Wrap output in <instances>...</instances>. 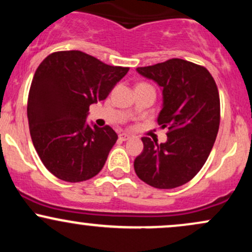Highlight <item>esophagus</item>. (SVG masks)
Wrapping results in <instances>:
<instances>
[{"instance_id":"esophagus-1","label":"esophagus","mask_w":252,"mask_h":252,"mask_svg":"<svg viewBox=\"0 0 252 252\" xmlns=\"http://www.w3.org/2000/svg\"><path fill=\"white\" fill-rule=\"evenodd\" d=\"M129 138H130V135L126 134V132H123V134H120V140L121 141H126V140H129Z\"/></svg>"}]
</instances>
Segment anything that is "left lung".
Returning <instances> with one entry per match:
<instances>
[{
	"label": "left lung",
	"instance_id": "8db88e82",
	"mask_svg": "<svg viewBox=\"0 0 252 252\" xmlns=\"http://www.w3.org/2000/svg\"><path fill=\"white\" fill-rule=\"evenodd\" d=\"M136 71L162 89L158 123L168 129L164 143L142 137L136 174L155 189L182 186L198 174L215 144L220 122L218 88L204 66L178 58Z\"/></svg>",
	"mask_w": 252,
	"mask_h": 252
}]
</instances>
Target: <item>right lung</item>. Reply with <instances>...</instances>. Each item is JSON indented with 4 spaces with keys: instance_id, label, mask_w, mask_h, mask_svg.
<instances>
[{
    "instance_id": "1",
    "label": "right lung",
    "mask_w": 252,
    "mask_h": 252,
    "mask_svg": "<svg viewBox=\"0 0 252 252\" xmlns=\"http://www.w3.org/2000/svg\"><path fill=\"white\" fill-rule=\"evenodd\" d=\"M128 71L80 51L54 52L36 68L27 104L31 137L58 179L80 182L102 170L118 136L109 126H89L86 117Z\"/></svg>"
}]
</instances>
